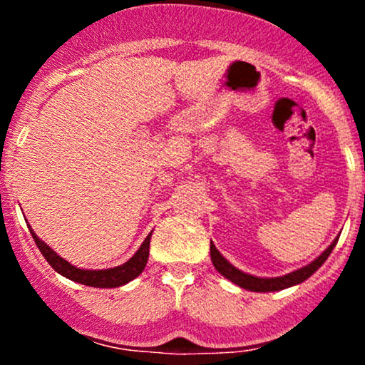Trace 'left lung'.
Wrapping results in <instances>:
<instances>
[{"label":"left lung","mask_w":365,"mask_h":365,"mask_svg":"<svg viewBox=\"0 0 365 365\" xmlns=\"http://www.w3.org/2000/svg\"><path fill=\"white\" fill-rule=\"evenodd\" d=\"M336 242H338V238L328 247V249L324 250V252L319 255V257L316 259V261L307 264V266L302 267V269H297L290 274L282 276V278H255V276L242 273V271H238L237 267H233L232 264L226 261L223 255L217 252V249L215 247V244H212V242H211V261H212V264H215L216 269L220 271V273L223 274L225 278H228L230 282L238 284V287L245 288V290H250V292H276V290H283V288L293 287V284H297V283H302L309 278V276L316 273V271L322 266V262L328 259V255L331 254V250L334 249Z\"/></svg>","instance_id":"obj_1"}]
</instances>
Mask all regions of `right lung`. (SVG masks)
I'll list each match as a JSON object with an SVG mask.
<instances>
[{
  "label": "right lung",
  "mask_w": 365,
  "mask_h": 365,
  "mask_svg": "<svg viewBox=\"0 0 365 365\" xmlns=\"http://www.w3.org/2000/svg\"><path fill=\"white\" fill-rule=\"evenodd\" d=\"M32 238H34L36 245L39 247L41 254L44 255V259L51 264V267L54 271L65 276V278L73 279V282L86 284V287H94V288H115V287H121V284L132 282L133 278H137L142 271H144L145 262L149 259V245H150V235L149 233L148 238L142 242L140 249L137 250L135 255L130 259L128 262L121 264L118 267H113V269H103V271H87V269H78L70 264L65 259H61L54 250L49 249L48 245L41 240L39 237L32 232Z\"/></svg>",
  "instance_id": "1"
}]
</instances>
